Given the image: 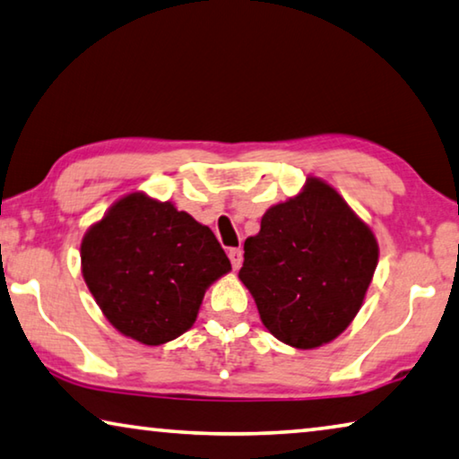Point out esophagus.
<instances>
[{"instance_id": "1", "label": "esophagus", "mask_w": 459, "mask_h": 459, "mask_svg": "<svg viewBox=\"0 0 459 459\" xmlns=\"http://www.w3.org/2000/svg\"><path fill=\"white\" fill-rule=\"evenodd\" d=\"M229 259L232 264V269H238L243 264V251L241 249H229Z\"/></svg>"}]
</instances>
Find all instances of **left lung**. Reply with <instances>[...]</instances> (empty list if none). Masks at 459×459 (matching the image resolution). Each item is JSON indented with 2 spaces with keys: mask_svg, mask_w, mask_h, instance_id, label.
Segmentation results:
<instances>
[{
  "mask_svg": "<svg viewBox=\"0 0 459 459\" xmlns=\"http://www.w3.org/2000/svg\"><path fill=\"white\" fill-rule=\"evenodd\" d=\"M377 265L374 232L325 181L275 204L245 241L238 278L281 343L315 349L353 321Z\"/></svg>",
  "mask_w": 459,
  "mask_h": 459,
  "instance_id": "1",
  "label": "left lung"
}]
</instances>
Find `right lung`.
Instances as JSON below:
<instances>
[{
  "label": "right lung",
  "mask_w": 459,
  "mask_h": 459,
  "mask_svg": "<svg viewBox=\"0 0 459 459\" xmlns=\"http://www.w3.org/2000/svg\"><path fill=\"white\" fill-rule=\"evenodd\" d=\"M82 272L116 329L161 345L195 323L204 292L230 272V261L208 227L136 192L85 232Z\"/></svg>",
  "instance_id": "1"
}]
</instances>
